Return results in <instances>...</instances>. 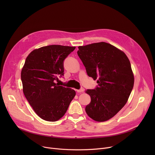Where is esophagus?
I'll return each instance as SVG.
<instances>
[{"label":"esophagus","instance_id":"esophagus-1","mask_svg":"<svg viewBox=\"0 0 155 155\" xmlns=\"http://www.w3.org/2000/svg\"><path fill=\"white\" fill-rule=\"evenodd\" d=\"M84 91V87H81L80 90H77V92H78V93H83Z\"/></svg>","mask_w":155,"mask_h":155}]
</instances>
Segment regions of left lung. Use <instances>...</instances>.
<instances>
[{"label": "left lung", "mask_w": 155, "mask_h": 155, "mask_svg": "<svg viewBox=\"0 0 155 155\" xmlns=\"http://www.w3.org/2000/svg\"><path fill=\"white\" fill-rule=\"evenodd\" d=\"M77 54L87 75L97 80L98 86L86 91L91 102L86 112L96 121H105L124 106L133 88L130 61L124 52L105 42L78 47Z\"/></svg>", "instance_id": "1"}]
</instances>
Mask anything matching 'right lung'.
Wrapping results in <instances>:
<instances>
[{"label":"right lung","instance_id":"add662e5","mask_svg":"<svg viewBox=\"0 0 155 155\" xmlns=\"http://www.w3.org/2000/svg\"><path fill=\"white\" fill-rule=\"evenodd\" d=\"M75 47L52 45L32 51L27 57L21 78L24 94L41 119L56 121L62 118L75 91L56 83L64 75V61Z\"/></svg>","mask_w":155,"mask_h":155}]
</instances>
